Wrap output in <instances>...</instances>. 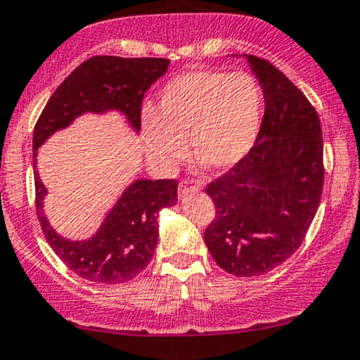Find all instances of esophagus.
<instances>
[{
    "label": "esophagus",
    "instance_id": "1",
    "mask_svg": "<svg viewBox=\"0 0 360 360\" xmlns=\"http://www.w3.org/2000/svg\"><path fill=\"white\" fill-rule=\"evenodd\" d=\"M197 191H199V185L193 184L192 180L184 179L179 184V193H180V195H187L188 192H197Z\"/></svg>",
    "mask_w": 360,
    "mask_h": 360
}]
</instances>
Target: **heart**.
I'll use <instances>...</instances> for the list:
<instances>
[{
    "mask_svg": "<svg viewBox=\"0 0 360 360\" xmlns=\"http://www.w3.org/2000/svg\"><path fill=\"white\" fill-rule=\"evenodd\" d=\"M264 115V91L250 72L188 71L160 93L158 112H141L153 163L169 169L184 158L188 134L197 158L214 169H228L255 144Z\"/></svg>",
    "mask_w": 360,
    "mask_h": 360,
    "instance_id": "heart-1",
    "label": "heart"
}]
</instances>
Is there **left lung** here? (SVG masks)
<instances>
[{"instance_id":"left-lung-1","label":"left lung","mask_w":360,"mask_h":360,"mask_svg":"<svg viewBox=\"0 0 360 360\" xmlns=\"http://www.w3.org/2000/svg\"><path fill=\"white\" fill-rule=\"evenodd\" d=\"M265 114L248 155L205 187L216 207L204 241L236 277L274 270L300 248L321 200L325 165L320 117L267 59L248 56Z\"/></svg>"}]
</instances>
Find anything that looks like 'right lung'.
<instances>
[{
    "instance_id": "1",
    "label": "right lung",
    "mask_w": 360,
    "mask_h": 360,
    "mask_svg": "<svg viewBox=\"0 0 360 360\" xmlns=\"http://www.w3.org/2000/svg\"><path fill=\"white\" fill-rule=\"evenodd\" d=\"M163 58L93 56L59 84L34 129V169L37 149L52 132L70 126L84 112L117 108L139 131L144 93L168 70ZM35 211L54 253L76 276L100 284H120L148 267L158 245V212L176 202L179 181L137 180L124 192L102 228L86 241L60 238L42 212L46 187L35 172Z\"/></svg>"
}]
</instances>
